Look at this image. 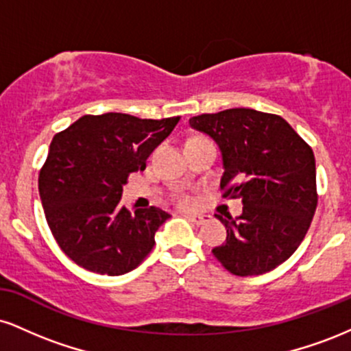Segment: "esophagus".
I'll list each match as a JSON object with an SVG mask.
<instances>
[{
	"instance_id": "obj_1",
	"label": "esophagus",
	"mask_w": 351,
	"mask_h": 351,
	"mask_svg": "<svg viewBox=\"0 0 351 351\" xmlns=\"http://www.w3.org/2000/svg\"><path fill=\"white\" fill-rule=\"evenodd\" d=\"M184 217L191 221V223L198 224V226H199V224H204L209 219V216H204V215H189V213H186V215H184Z\"/></svg>"
}]
</instances>
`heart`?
Segmentation results:
<instances>
[{
  "label": "heart",
  "instance_id": "obj_1",
  "mask_svg": "<svg viewBox=\"0 0 351 351\" xmlns=\"http://www.w3.org/2000/svg\"><path fill=\"white\" fill-rule=\"evenodd\" d=\"M175 199L180 206H189L191 204V198H189L186 193H180V195H176Z\"/></svg>",
  "mask_w": 351,
  "mask_h": 351
}]
</instances>
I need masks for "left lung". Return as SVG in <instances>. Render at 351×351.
I'll return each mask as SVG.
<instances>
[{"instance_id": "left-lung-1", "label": "left lung", "mask_w": 351, "mask_h": 351, "mask_svg": "<svg viewBox=\"0 0 351 351\" xmlns=\"http://www.w3.org/2000/svg\"><path fill=\"white\" fill-rule=\"evenodd\" d=\"M217 143L223 156V198L243 201V215L216 216L226 243L213 249L234 276L265 274L295 252L317 209L315 156L279 115L228 108L189 119Z\"/></svg>"}]
</instances>
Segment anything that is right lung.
<instances>
[{
  "mask_svg": "<svg viewBox=\"0 0 351 351\" xmlns=\"http://www.w3.org/2000/svg\"><path fill=\"white\" fill-rule=\"evenodd\" d=\"M178 122L108 112L80 117L54 135L39 196L52 236L80 267L122 276L150 254L170 215L155 206L130 213L120 204L122 186Z\"/></svg>",
  "mask_w": 351,
  "mask_h": 351,
  "instance_id": "right-lung-1",
  "label": "right lung"
}]
</instances>
